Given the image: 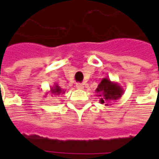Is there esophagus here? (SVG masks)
Masks as SVG:
<instances>
[{
    "instance_id": "34e87169",
    "label": "esophagus",
    "mask_w": 159,
    "mask_h": 159,
    "mask_svg": "<svg viewBox=\"0 0 159 159\" xmlns=\"http://www.w3.org/2000/svg\"><path fill=\"white\" fill-rule=\"evenodd\" d=\"M76 87H77V89H82L83 88V84H82V83H77Z\"/></svg>"
}]
</instances>
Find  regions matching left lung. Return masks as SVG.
Listing matches in <instances>:
<instances>
[{"instance_id": "left-lung-1", "label": "left lung", "mask_w": 159, "mask_h": 159, "mask_svg": "<svg viewBox=\"0 0 159 159\" xmlns=\"http://www.w3.org/2000/svg\"><path fill=\"white\" fill-rule=\"evenodd\" d=\"M96 92L99 97L100 103H106V106H108L111 102L120 98L124 94V89L118 82H111L108 77H104L96 89Z\"/></svg>"}]
</instances>
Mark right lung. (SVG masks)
Masks as SVG:
<instances>
[{
    "label": "right lung",
    "mask_w": 159,
    "mask_h": 159,
    "mask_svg": "<svg viewBox=\"0 0 159 159\" xmlns=\"http://www.w3.org/2000/svg\"><path fill=\"white\" fill-rule=\"evenodd\" d=\"M48 93H50V94L52 95H55V96H58V95H60L61 93H62V94L65 93V91H63V89H62V88H60V87L57 84V83H54V85H53V87H50V91L48 92H46V95L48 94Z\"/></svg>",
    "instance_id": "add662e5"
}]
</instances>
